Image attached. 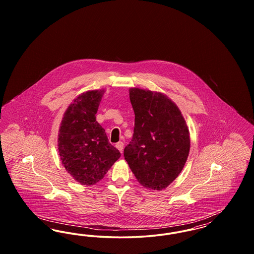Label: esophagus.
Returning <instances> with one entry per match:
<instances>
[{
    "mask_svg": "<svg viewBox=\"0 0 254 254\" xmlns=\"http://www.w3.org/2000/svg\"><path fill=\"white\" fill-rule=\"evenodd\" d=\"M116 147L120 150V152H123V149H124V143L123 142H118L117 144H116Z\"/></svg>",
    "mask_w": 254,
    "mask_h": 254,
    "instance_id": "34e87169",
    "label": "esophagus"
}]
</instances>
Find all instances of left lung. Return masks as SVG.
I'll return each instance as SVG.
<instances>
[{
	"label": "left lung",
	"instance_id": "left-lung-1",
	"mask_svg": "<svg viewBox=\"0 0 254 254\" xmlns=\"http://www.w3.org/2000/svg\"><path fill=\"white\" fill-rule=\"evenodd\" d=\"M135 123L124 156L138 182L162 190L180 174L190 148V131L180 109L161 92L129 89Z\"/></svg>",
	"mask_w": 254,
	"mask_h": 254
}]
</instances>
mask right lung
Segmentation results:
<instances>
[{"label":"right lung","mask_w":254,"mask_h":254,"mask_svg":"<svg viewBox=\"0 0 254 254\" xmlns=\"http://www.w3.org/2000/svg\"><path fill=\"white\" fill-rule=\"evenodd\" d=\"M105 90H88L73 100L65 110L58 134L62 164L75 181L91 186L102 180L120 158L96 121Z\"/></svg>","instance_id":"right-lung-1"}]
</instances>
